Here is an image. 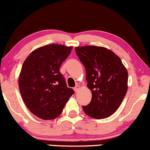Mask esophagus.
<instances>
[{
    "label": "esophagus",
    "instance_id": "obj_1",
    "mask_svg": "<svg viewBox=\"0 0 150 150\" xmlns=\"http://www.w3.org/2000/svg\"><path fill=\"white\" fill-rule=\"evenodd\" d=\"M79 89V86H78V85H76V86L74 87V90L75 92L78 91Z\"/></svg>",
    "mask_w": 150,
    "mask_h": 150
}]
</instances>
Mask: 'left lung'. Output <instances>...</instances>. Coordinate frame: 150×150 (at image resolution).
<instances>
[{
    "label": "left lung",
    "mask_w": 150,
    "mask_h": 150,
    "mask_svg": "<svg viewBox=\"0 0 150 150\" xmlns=\"http://www.w3.org/2000/svg\"><path fill=\"white\" fill-rule=\"evenodd\" d=\"M86 72L87 86L92 92L88 105L83 107L86 115L96 119L109 117L120 105L127 91L128 74L117 55L97 46L75 47Z\"/></svg>",
    "instance_id": "8db88e82"
}]
</instances>
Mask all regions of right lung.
<instances>
[{
    "mask_svg": "<svg viewBox=\"0 0 150 150\" xmlns=\"http://www.w3.org/2000/svg\"><path fill=\"white\" fill-rule=\"evenodd\" d=\"M71 50L62 45H45L32 52L23 63L19 76L21 96L30 112L40 118H57L74 93L59 71Z\"/></svg>",
    "mask_w": 150,
    "mask_h": 150,
    "instance_id": "1",
    "label": "right lung"
}]
</instances>
